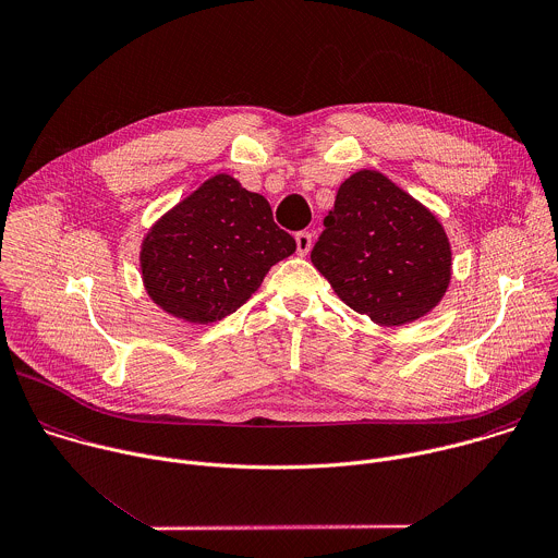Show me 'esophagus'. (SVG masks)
Wrapping results in <instances>:
<instances>
[{"label": "esophagus", "mask_w": 558, "mask_h": 558, "mask_svg": "<svg viewBox=\"0 0 558 558\" xmlns=\"http://www.w3.org/2000/svg\"><path fill=\"white\" fill-rule=\"evenodd\" d=\"M311 245H313L311 232H298V234H295V247H298V254H300V256H306V254L311 252Z\"/></svg>", "instance_id": "1"}]
</instances>
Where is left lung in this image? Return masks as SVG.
Returning <instances> with one entry per match:
<instances>
[{
	"instance_id": "obj_1",
	"label": "left lung",
	"mask_w": 558,
	"mask_h": 558,
	"mask_svg": "<svg viewBox=\"0 0 558 558\" xmlns=\"http://www.w3.org/2000/svg\"><path fill=\"white\" fill-rule=\"evenodd\" d=\"M311 260L343 304L379 326L421 319L451 282V245L438 217L367 168L339 185Z\"/></svg>"
}]
</instances>
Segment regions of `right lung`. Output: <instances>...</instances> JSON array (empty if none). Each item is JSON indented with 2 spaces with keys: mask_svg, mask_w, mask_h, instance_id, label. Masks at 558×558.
<instances>
[{
  "mask_svg": "<svg viewBox=\"0 0 558 558\" xmlns=\"http://www.w3.org/2000/svg\"><path fill=\"white\" fill-rule=\"evenodd\" d=\"M293 252L295 241L274 223L269 202L219 172L148 228L140 271L161 311L213 324L243 306Z\"/></svg>",
  "mask_w": 558,
  "mask_h": 558,
  "instance_id": "add662e5",
  "label": "right lung"
}]
</instances>
